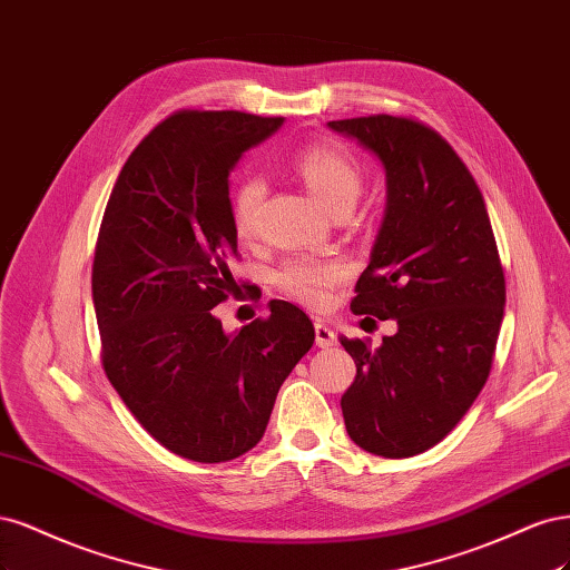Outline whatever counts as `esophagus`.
<instances>
[{"mask_svg": "<svg viewBox=\"0 0 570 570\" xmlns=\"http://www.w3.org/2000/svg\"><path fill=\"white\" fill-rule=\"evenodd\" d=\"M315 343L320 347H332L336 345V334L332 326H326L324 322H315Z\"/></svg>", "mask_w": 570, "mask_h": 570, "instance_id": "1", "label": "esophagus"}]
</instances>
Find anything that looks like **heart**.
Listing matches in <instances>:
<instances>
[{
	"label": "heart",
	"mask_w": 570,
	"mask_h": 570,
	"mask_svg": "<svg viewBox=\"0 0 570 570\" xmlns=\"http://www.w3.org/2000/svg\"><path fill=\"white\" fill-rule=\"evenodd\" d=\"M293 170L305 181L309 194L315 196L326 210L353 208L362 191V170L353 154L334 141L309 144L293 156ZM265 187L261 179L246 177L238 181L232 194V223L238 236L253 232L255 217L263 204ZM345 277L343 265L320 258H291L277 272V284L291 298L309 307H324L332 298L334 286Z\"/></svg>",
	"instance_id": "1"
}]
</instances>
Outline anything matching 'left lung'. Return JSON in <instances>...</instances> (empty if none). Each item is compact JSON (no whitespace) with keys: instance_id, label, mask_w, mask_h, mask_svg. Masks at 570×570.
<instances>
[{"instance_id":"1","label":"left lung","mask_w":570,"mask_h":570,"mask_svg":"<svg viewBox=\"0 0 570 570\" xmlns=\"http://www.w3.org/2000/svg\"><path fill=\"white\" fill-rule=\"evenodd\" d=\"M374 154L385 210L355 315L395 320L379 347L341 338L357 376L341 397L362 450L402 459L440 443L488 381L504 317V272L481 189L452 146L410 118L326 122Z\"/></svg>"}]
</instances>
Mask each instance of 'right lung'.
Wrapping results in <instances>:
<instances>
[{"instance_id": "add662e5", "label": "right lung", "mask_w": 570, "mask_h": 570, "mask_svg": "<svg viewBox=\"0 0 570 570\" xmlns=\"http://www.w3.org/2000/svg\"><path fill=\"white\" fill-rule=\"evenodd\" d=\"M284 125L238 111H179L141 139L108 198L91 267L101 360L163 448L200 464L261 443L274 400L315 343L296 305L227 334L213 307L236 286L229 175Z\"/></svg>"}]
</instances>
